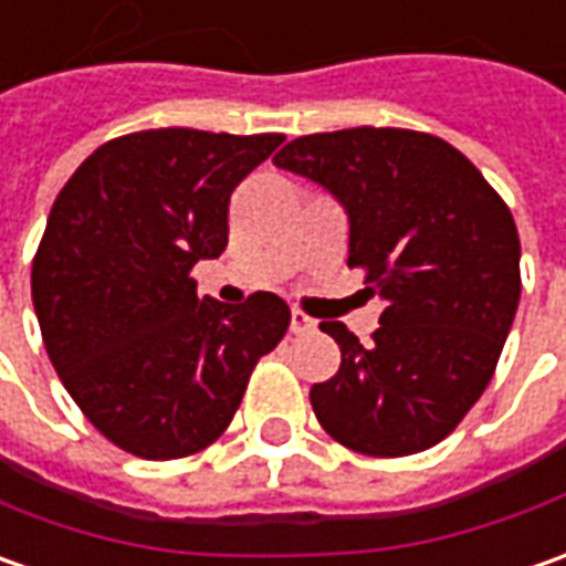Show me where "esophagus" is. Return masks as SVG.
Here are the masks:
<instances>
[{
	"mask_svg": "<svg viewBox=\"0 0 566 566\" xmlns=\"http://www.w3.org/2000/svg\"><path fill=\"white\" fill-rule=\"evenodd\" d=\"M314 327H317V324H314V317H308L305 311L292 308V324H290L292 333H311Z\"/></svg>",
	"mask_w": 566,
	"mask_h": 566,
	"instance_id": "1",
	"label": "esophagus"
}]
</instances>
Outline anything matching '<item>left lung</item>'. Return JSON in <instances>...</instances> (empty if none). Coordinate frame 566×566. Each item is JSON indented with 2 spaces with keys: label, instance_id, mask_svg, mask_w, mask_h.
<instances>
[{
  "label": "left lung",
  "instance_id": "1",
  "mask_svg": "<svg viewBox=\"0 0 566 566\" xmlns=\"http://www.w3.org/2000/svg\"><path fill=\"white\" fill-rule=\"evenodd\" d=\"M274 165L329 189L348 214V268L382 298L374 343L324 321L343 364L311 386L339 446L370 458L433 449L495 374L521 302L511 208L433 133L352 127L286 143Z\"/></svg>",
  "mask_w": 566,
  "mask_h": 566
}]
</instances>
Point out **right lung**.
<instances>
[{
	"mask_svg": "<svg viewBox=\"0 0 566 566\" xmlns=\"http://www.w3.org/2000/svg\"><path fill=\"white\" fill-rule=\"evenodd\" d=\"M283 133L161 127L108 139L64 184L30 292L49 361L98 433L146 461L208 449L230 427L290 305L196 295L189 271L227 249L239 180Z\"/></svg>",
	"mask_w": 566,
	"mask_h": 566,
	"instance_id": "right-lung-1",
	"label": "right lung"
}]
</instances>
